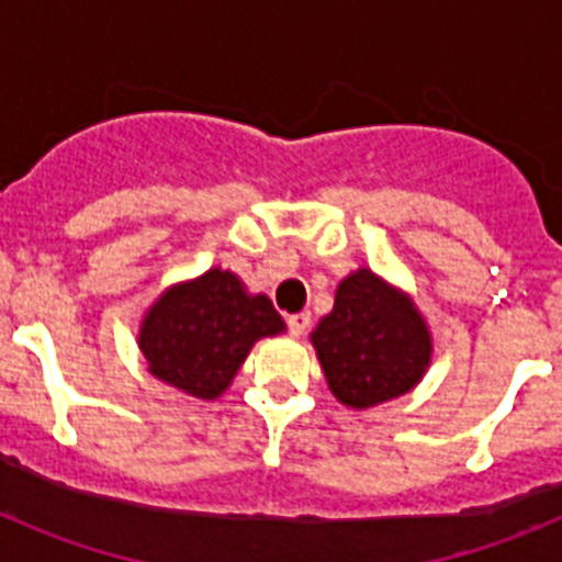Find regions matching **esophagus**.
<instances>
[{"instance_id":"obj_1","label":"esophagus","mask_w":562,"mask_h":562,"mask_svg":"<svg viewBox=\"0 0 562 562\" xmlns=\"http://www.w3.org/2000/svg\"><path fill=\"white\" fill-rule=\"evenodd\" d=\"M310 324H312V315H310V312H297V315L286 317V326H290V335H292V337L306 335V329H310Z\"/></svg>"}]
</instances>
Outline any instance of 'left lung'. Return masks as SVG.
<instances>
[{
  "instance_id": "1",
  "label": "left lung",
  "mask_w": 562,
  "mask_h": 562,
  "mask_svg": "<svg viewBox=\"0 0 562 562\" xmlns=\"http://www.w3.org/2000/svg\"><path fill=\"white\" fill-rule=\"evenodd\" d=\"M310 340L335 400L355 411L408 394L434 357V337L414 297L369 267L337 284L335 306Z\"/></svg>"
}]
</instances>
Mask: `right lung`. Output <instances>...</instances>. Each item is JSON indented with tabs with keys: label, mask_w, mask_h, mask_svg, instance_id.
<instances>
[{
	"label": "right lung",
	"mask_w": 562,
	"mask_h": 562,
	"mask_svg": "<svg viewBox=\"0 0 562 562\" xmlns=\"http://www.w3.org/2000/svg\"><path fill=\"white\" fill-rule=\"evenodd\" d=\"M284 329L270 297L247 292L236 272L211 267L160 292L143 315L137 346L154 380L196 400H216L252 346Z\"/></svg>",
	"instance_id": "obj_1"
}]
</instances>
